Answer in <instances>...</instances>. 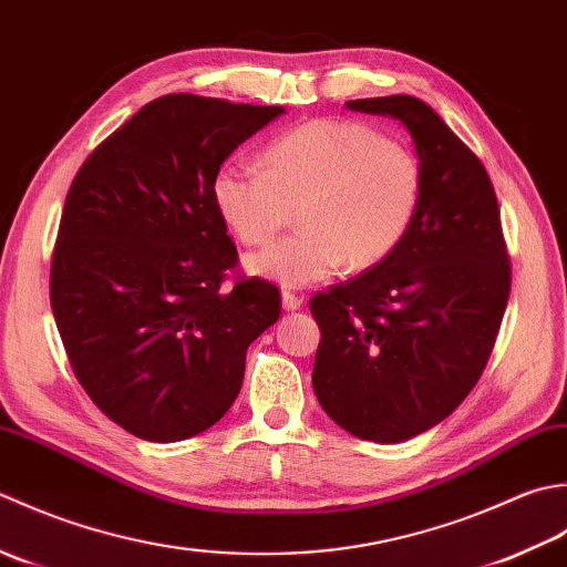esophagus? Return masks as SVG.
<instances>
[{
  "label": "esophagus",
  "mask_w": 567,
  "mask_h": 567,
  "mask_svg": "<svg viewBox=\"0 0 567 567\" xmlns=\"http://www.w3.org/2000/svg\"><path fill=\"white\" fill-rule=\"evenodd\" d=\"M281 306H284V310H298L300 306H303V298H300L293 291H284L281 293Z\"/></svg>",
  "instance_id": "1"
}]
</instances>
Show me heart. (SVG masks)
Wrapping results in <instances>:
<instances>
[{"mask_svg":"<svg viewBox=\"0 0 567 567\" xmlns=\"http://www.w3.org/2000/svg\"><path fill=\"white\" fill-rule=\"evenodd\" d=\"M213 198L239 241L261 247L291 223L300 229L249 257L247 267L284 286L332 279L344 264L369 269L406 239L423 200L411 148L350 120H316L267 148V168L229 161Z\"/></svg>","mask_w":567,"mask_h":567,"instance_id":"1","label":"heart"}]
</instances>
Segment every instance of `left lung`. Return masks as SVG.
I'll list each match as a JSON object with an SVG mask.
<instances>
[{"mask_svg":"<svg viewBox=\"0 0 567 567\" xmlns=\"http://www.w3.org/2000/svg\"><path fill=\"white\" fill-rule=\"evenodd\" d=\"M348 107L406 126L423 200L391 257L310 298L320 328L313 391L340 429L401 443L447 419L477 384L512 269L487 171L433 107L411 95Z\"/></svg>","mask_w":567,"mask_h":567,"instance_id":"left-lung-1","label":"left lung"}]
</instances>
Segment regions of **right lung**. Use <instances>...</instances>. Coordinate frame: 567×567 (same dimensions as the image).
<instances>
[{
  "label": "right lung",
  "mask_w": 567,
  "mask_h": 567,
  "mask_svg": "<svg viewBox=\"0 0 567 567\" xmlns=\"http://www.w3.org/2000/svg\"><path fill=\"white\" fill-rule=\"evenodd\" d=\"M284 107L178 92L107 136L68 190L51 308L73 372L124 431L176 443L215 425L245 379L247 348L281 313L279 288L239 279L213 183Z\"/></svg>",
  "instance_id": "add662e5"
}]
</instances>
